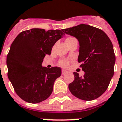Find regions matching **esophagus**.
Instances as JSON below:
<instances>
[{
    "instance_id": "1",
    "label": "esophagus",
    "mask_w": 122,
    "mask_h": 122,
    "mask_svg": "<svg viewBox=\"0 0 122 122\" xmlns=\"http://www.w3.org/2000/svg\"><path fill=\"white\" fill-rule=\"evenodd\" d=\"M66 73H67V71H66L65 70H62V74H66Z\"/></svg>"
}]
</instances>
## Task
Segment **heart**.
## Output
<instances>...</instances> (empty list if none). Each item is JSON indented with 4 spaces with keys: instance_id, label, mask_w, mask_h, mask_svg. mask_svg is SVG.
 Segmentation results:
<instances>
[{
    "instance_id": "1",
    "label": "heart",
    "mask_w": 122,
    "mask_h": 122,
    "mask_svg": "<svg viewBox=\"0 0 122 122\" xmlns=\"http://www.w3.org/2000/svg\"><path fill=\"white\" fill-rule=\"evenodd\" d=\"M73 39H75V38L72 37H67V38L66 39V43H67V42H69V41H71L73 40ZM59 64H60V66H61L62 67H67L68 65H69V62H68L67 60H62L59 62Z\"/></svg>"
}]
</instances>
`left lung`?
<instances>
[{
  "instance_id": "left-lung-1",
  "label": "left lung",
  "mask_w": 122,
  "mask_h": 122,
  "mask_svg": "<svg viewBox=\"0 0 122 122\" xmlns=\"http://www.w3.org/2000/svg\"><path fill=\"white\" fill-rule=\"evenodd\" d=\"M75 37L80 43L78 62L85 72L83 77L74 72L69 85L73 95L84 101H92L107 90L114 74L115 55L113 44L104 32L85 24L62 30Z\"/></svg>"
}]
</instances>
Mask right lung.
Here are the masks:
<instances>
[{
  "mask_svg": "<svg viewBox=\"0 0 122 122\" xmlns=\"http://www.w3.org/2000/svg\"><path fill=\"white\" fill-rule=\"evenodd\" d=\"M64 35L60 30L32 29L20 33L11 44L6 61L7 76L21 99L36 104L50 96L62 70L42 67V62Z\"/></svg>",
  "mask_w": 122,
  "mask_h": 122,
  "instance_id": "right-lung-1",
  "label": "right lung"
}]
</instances>
